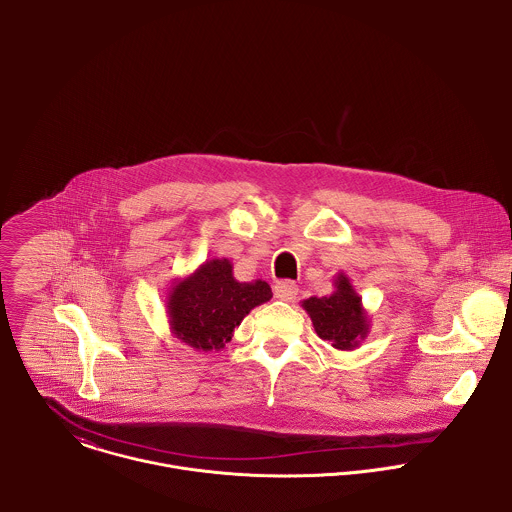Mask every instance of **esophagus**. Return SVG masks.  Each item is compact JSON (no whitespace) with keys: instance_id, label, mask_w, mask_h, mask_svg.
<instances>
[{"instance_id":"1","label":"esophagus","mask_w":512,"mask_h":512,"mask_svg":"<svg viewBox=\"0 0 512 512\" xmlns=\"http://www.w3.org/2000/svg\"><path fill=\"white\" fill-rule=\"evenodd\" d=\"M274 293H276V297L282 299V301H293L295 295H297V286H295L293 282H290V280H282V282H278V284L274 286Z\"/></svg>"}]
</instances>
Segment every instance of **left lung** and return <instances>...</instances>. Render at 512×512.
Wrapping results in <instances>:
<instances>
[{"label":"left lung","mask_w":512,"mask_h":512,"mask_svg":"<svg viewBox=\"0 0 512 512\" xmlns=\"http://www.w3.org/2000/svg\"><path fill=\"white\" fill-rule=\"evenodd\" d=\"M333 286L335 292L303 299L301 307L307 311L315 333L325 343L337 351H355L370 333V315L349 276L339 272Z\"/></svg>","instance_id":"left-lung-1"}]
</instances>
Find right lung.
Returning a JSON list of instances; mask_svg holds the SVG:
<instances>
[{
	"label": "right lung",
	"mask_w": 512,
	"mask_h": 512,
	"mask_svg": "<svg viewBox=\"0 0 512 512\" xmlns=\"http://www.w3.org/2000/svg\"><path fill=\"white\" fill-rule=\"evenodd\" d=\"M272 299L264 280L238 282L228 258H211L177 278L167 293L171 333L195 351H220L234 329L258 305Z\"/></svg>",
	"instance_id": "1"
}]
</instances>
